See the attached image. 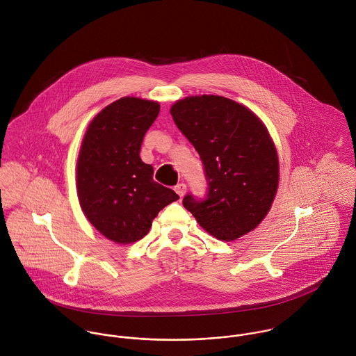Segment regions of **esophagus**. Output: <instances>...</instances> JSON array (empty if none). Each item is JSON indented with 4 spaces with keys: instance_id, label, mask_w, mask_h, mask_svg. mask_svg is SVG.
<instances>
[{
    "instance_id": "1",
    "label": "esophagus",
    "mask_w": 356,
    "mask_h": 356,
    "mask_svg": "<svg viewBox=\"0 0 356 356\" xmlns=\"http://www.w3.org/2000/svg\"><path fill=\"white\" fill-rule=\"evenodd\" d=\"M174 189H175V192H177V193H178L181 197H182V196L186 193V185H185L184 182L178 184V185H177Z\"/></svg>"
}]
</instances>
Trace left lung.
Segmentation results:
<instances>
[{
	"label": "left lung",
	"instance_id": "left-lung-1",
	"mask_svg": "<svg viewBox=\"0 0 356 356\" xmlns=\"http://www.w3.org/2000/svg\"><path fill=\"white\" fill-rule=\"evenodd\" d=\"M171 115L203 161L205 197L191 193L184 207L205 232L233 241L267 215L278 188L275 147L259 118L238 102L220 96L177 102Z\"/></svg>",
	"mask_w": 356,
	"mask_h": 356
}]
</instances>
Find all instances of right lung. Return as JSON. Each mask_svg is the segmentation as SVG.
<instances>
[{
	"label": "right lung",
	"mask_w": 356,
	"mask_h": 356,
	"mask_svg": "<svg viewBox=\"0 0 356 356\" xmlns=\"http://www.w3.org/2000/svg\"><path fill=\"white\" fill-rule=\"evenodd\" d=\"M160 111L157 102L123 97L92 120L76 165L83 213L106 238L130 244L145 237L152 220L179 196L156 181L141 157L144 137Z\"/></svg>",
	"instance_id": "1"
}]
</instances>
